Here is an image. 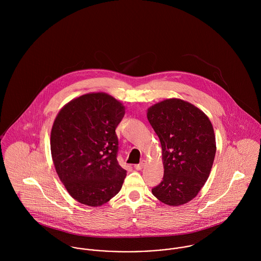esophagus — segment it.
<instances>
[{"mask_svg": "<svg viewBox=\"0 0 261 261\" xmlns=\"http://www.w3.org/2000/svg\"><path fill=\"white\" fill-rule=\"evenodd\" d=\"M146 164H147V162H146V161H143V162L140 163L139 165H135V169L138 170V171H141V170H143V169L145 168Z\"/></svg>", "mask_w": 261, "mask_h": 261, "instance_id": "1", "label": "esophagus"}]
</instances>
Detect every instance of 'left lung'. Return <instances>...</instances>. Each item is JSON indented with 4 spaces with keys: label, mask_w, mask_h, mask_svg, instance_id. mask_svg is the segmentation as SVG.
I'll return each instance as SVG.
<instances>
[{
    "label": "left lung",
    "mask_w": 261,
    "mask_h": 261,
    "mask_svg": "<svg viewBox=\"0 0 261 261\" xmlns=\"http://www.w3.org/2000/svg\"><path fill=\"white\" fill-rule=\"evenodd\" d=\"M147 117L160 139L164 177L152 195L169 206L193 200L209 178L216 140L209 117L194 105L168 98L149 107Z\"/></svg>",
    "instance_id": "1"
}]
</instances>
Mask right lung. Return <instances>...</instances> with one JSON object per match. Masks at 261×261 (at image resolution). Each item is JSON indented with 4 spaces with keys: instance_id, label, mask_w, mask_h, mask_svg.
Masks as SVG:
<instances>
[{
    "instance_id": "add662e5",
    "label": "right lung",
    "mask_w": 261,
    "mask_h": 261,
    "mask_svg": "<svg viewBox=\"0 0 261 261\" xmlns=\"http://www.w3.org/2000/svg\"><path fill=\"white\" fill-rule=\"evenodd\" d=\"M124 113L112 95L90 92L67 102L54 119L50 148L56 173L83 205L102 206L122 187L126 171L116 159L115 128Z\"/></svg>"
}]
</instances>
